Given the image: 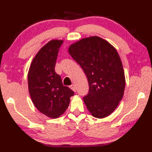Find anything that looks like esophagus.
Listing matches in <instances>:
<instances>
[{
  "instance_id": "esophagus-1",
  "label": "esophagus",
  "mask_w": 152,
  "mask_h": 152,
  "mask_svg": "<svg viewBox=\"0 0 152 152\" xmlns=\"http://www.w3.org/2000/svg\"><path fill=\"white\" fill-rule=\"evenodd\" d=\"M70 88L73 91H74V92H76V87H75V85H74V84H72V85H70Z\"/></svg>"
}]
</instances>
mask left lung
<instances>
[{
	"label": "left lung",
	"mask_w": 152,
	"mask_h": 152,
	"mask_svg": "<svg viewBox=\"0 0 152 152\" xmlns=\"http://www.w3.org/2000/svg\"><path fill=\"white\" fill-rule=\"evenodd\" d=\"M68 51L88 79V93L83 98L87 109L94 117H107L121 101L125 86L117 50L107 41L94 36L71 45Z\"/></svg>",
	"instance_id": "left-lung-1"
}]
</instances>
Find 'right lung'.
I'll return each instance as SVG.
<instances>
[{
  "instance_id": "add662e5",
  "label": "right lung",
  "mask_w": 152,
  "mask_h": 152,
  "mask_svg": "<svg viewBox=\"0 0 152 152\" xmlns=\"http://www.w3.org/2000/svg\"><path fill=\"white\" fill-rule=\"evenodd\" d=\"M63 41L51 40L37 53L28 73V86L35 107L50 118H58L68 109L74 91L63 85L55 72L58 51Z\"/></svg>"
}]
</instances>
